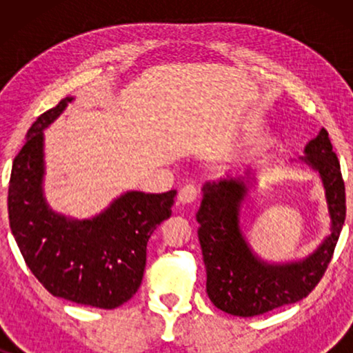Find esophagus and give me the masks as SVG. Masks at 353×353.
<instances>
[{"label": "esophagus", "mask_w": 353, "mask_h": 353, "mask_svg": "<svg viewBox=\"0 0 353 353\" xmlns=\"http://www.w3.org/2000/svg\"><path fill=\"white\" fill-rule=\"evenodd\" d=\"M197 199V188L194 185H186L183 186L180 192H178V202L181 204H191Z\"/></svg>", "instance_id": "obj_1"}]
</instances>
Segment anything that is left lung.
<instances>
[{
	"mask_svg": "<svg viewBox=\"0 0 353 353\" xmlns=\"http://www.w3.org/2000/svg\"><path fill=\"white\" fill-rule=\"evenodd\" d=\"M299 159L320 176L330 215V234L307 257L268 262L250 248L241 228V205L255 175H226L202 186L196 214L197 236L207 272V294L220 310L234 316H255L296 303L320 283L345 220V186L327 132L321 128Z\"/></svg>",
	"mask_w": 353,
	"mask_h": 353,
	"instance_id": "1",
	"label": "left lung"
}]
</instances>
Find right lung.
I'll return each mask as SVG.
<instances>
[{"mask_svg": "<svg viewBox=\"0 0 353 353\" xmlns=\"http://www.w3.org/2000/svg\"><path fill=\"white\" fill-rule=\"evenodd\" d=\"M74 98L41 114L12 162L9 226L27 267L52 296L96 308H117L138 291L152 231L172 215L176 191H127L91 219H74L48 204L45 130Z\"/></svg>", "mask_w": 353, "mask_h": 353, "instance_id": "add662e5", "label": "right lung"}]
</instances>
